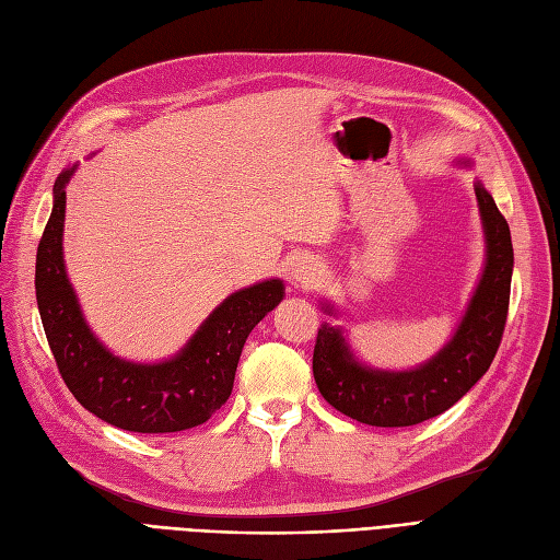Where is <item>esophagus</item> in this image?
Listing matches in <instances>:
<instances>
[{
  "instance_id": "34e87169",
  "label": "esophagus",
  "mask_w": 560,
  "mask_h": 560,
  "mask_svg": "<svg viewBox=\"0 0 560 560\" xmlns=\"http://www.w3.org/2000/svg\"><path fill=\"white\" fill-rule=\"evenodd\" d=\"M289 278H292L294 287L311 289L322 280V264L315 257H299L292 264V271H289Z\"/></svg>"
}]
</instances>
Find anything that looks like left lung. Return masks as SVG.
Segmentation results:
<instances>
[{"label":"left lung","mask_w":560,"mask_h":560,"mask_svg":"<svg viewBox=\"0 0 560 560\" xmlns=\"http://www.w3.org/2000/svg\"><path fill=\"white\" fill-rule=\"evenodd\" d=\"M456 164L472 166V160L458 158ZM475 197L485 231V268L452 338L429 361L408 371L373 369L354 354L342 326L322 324L313 375L338 412L369 427H415L450 410L489 371L508 319L514 253L510 226L479 178ZM322 311L340 317L331 301H322Z\"/></svg>","instance_id":"left-lung-1"}]
</instances>
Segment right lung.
Here are the masks:
<instances>
[{"mask_svg":"<svg viewBox=\"0 0 560 560\" xmlns=\"http://www.w3.org/2000/svg\"><path fill=\"white\" fill-rule=\"evenodd\" d=\"M75 168H65L52 185V210L36 249V303L57 369L75 400L110 427L133 433L195 429L231 396L243 345L284 299V284L271 278L226 296L168 359L141 363L113 354L90 329L67 276V185Z\"/></svg>","mask_w":560,"mask_h":560,"instance_id":"obj_1","label":"right lung"}]
</instances>
